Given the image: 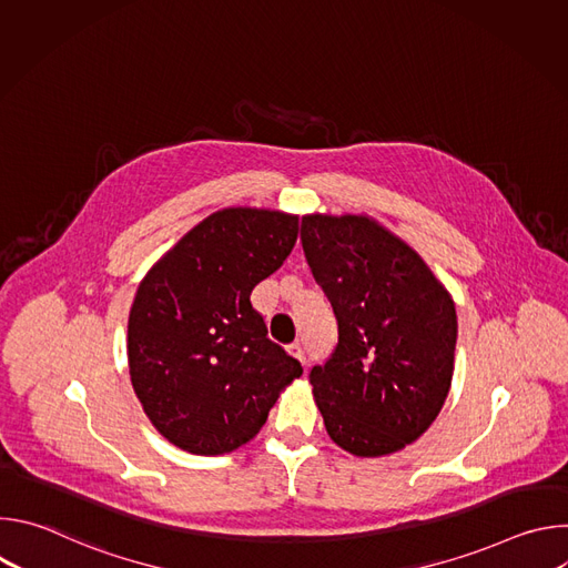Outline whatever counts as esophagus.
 <instances>
[{
  "instance_id": "1",
  "label": "esophagus",
  "mask_w": 568,
  "mask_h": 568,
  "mask_svg": "<svg viewBox=\"0 0 568 568\" xmlns=\"http://www.w3.org/2000/svg\"><path fill=\"white\" fill-rule=\"evenodd\" d=\"M287 351H290V355H292V357H296L301 364H305V351H303V346H301V344H292Z\"/></svg>"
}]
</instances>
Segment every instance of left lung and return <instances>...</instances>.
Masks as SVG:
<instances>
[{"mask_svg": "<svg viewBox=\"0 0 568 568\" xmlns=\"http://www.w3.org/2000/svg\"><path fill=\"white\" fill-rule=\"evenodd\" d=\"M301 240L339 323L335 353L310 371L323 425L353 456L399 452L449 393L454 301L420 254L368 215H303Z\"/></svg>", "mask_w": 568, "mask_h": 568, "instance_id": "8db88e82", "label": "left lung"}]
</instances>
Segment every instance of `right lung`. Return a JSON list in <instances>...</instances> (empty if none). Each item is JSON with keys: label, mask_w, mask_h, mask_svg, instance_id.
Wrapping results in <instances>:
<instances>
[{"label": "right lung", "mask_w": 568, "mask_h": 568, "mask_svg": "<svg viewBox=\"0 0 568 568\" xmlns=\"http://www.w3.org/2000/svg\"><path fill=\"white\" fill-rule=\"evenodd\" d=\"M298 215L229 206L175 242L128 318L132 388L175 447L220 456L250 443L301 364L267 339L252 290L290 256Z\"/></svg>", "instance_id": "1"}]
</instances>
